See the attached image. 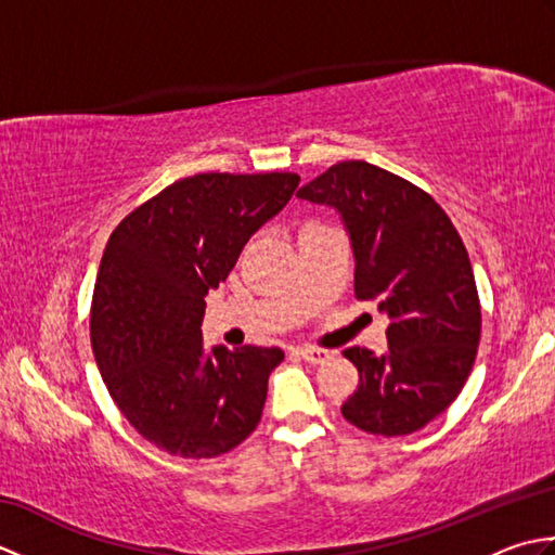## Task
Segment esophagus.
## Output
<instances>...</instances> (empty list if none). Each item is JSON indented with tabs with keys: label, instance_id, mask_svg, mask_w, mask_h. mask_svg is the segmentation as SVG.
<instances>
[{
	"label": "esophagus",
	"instance_id": "obj_1",
	"mask_svg": "<svg viewBox=\"0 0 555 555\" xmlns=\"http://www.w3.org/2000/svg\"><path fill=\"white\" fill-rule=\"evenodd\" d=\"M296 352H298V356H300L305 362H310V364H320V362L328 360V356H332V352H328V350H324V348H312V346H302V348H298Z\"/></svg>",
	"mask_w": 555,
	"mask_h": 555
}]
</instances>
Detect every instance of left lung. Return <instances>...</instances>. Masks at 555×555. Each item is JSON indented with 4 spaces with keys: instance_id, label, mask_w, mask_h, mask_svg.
I'll return each mask as SVG.
<instances>
[{
    "instance_id": "obj_1",
    "label": "left lung",
    "mask_w": 555,
    "mask_h": 555,
    "mask_svg": "<svg viewBox=\"0 0 555 555\" xmlns=\"http://www.w3.org/2000/svg\"><path fill=\"white\" fill-rule=\"evenodd\" d=\"M296 195L340 211L356 298L391 320L386 356L344 350L360 384L340 412L386 439L422 429L463 391L477 358L481 305L463 238L429 193L370 162H338Z\"/></svg>"
}]
</instances>
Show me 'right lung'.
<instances>
[{
    "label": "right lung",
    "mask_w": 555,
    "mask_h": 555,
    "mask_svg": "<svg viewBox=\"0 0 555 555\" xmlns=\"http://www.w3.org/2000/svg\"><path fill=\"white\" fill-rule=\"evenodd\" d=\"M298 173H195L124 217L104 247L90 340L109 396L159 451L217 457L255 431L284 350L207 348V291L284 209Z\"/></svg>",
    "instance_id": "add662e5"
}]
</instances>
